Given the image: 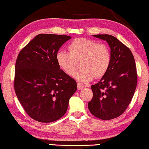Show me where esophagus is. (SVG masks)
<instances>
[{"instance_id": "34e87169", "label": "esophagus", "mask_w": 149, "mask_h": 149, "mask_svg": "<svg viewBox=\"0 0 149 149\" xmlns=\"http://www.w3.org/2000/svg\"><path fill=\"white\" fill-rule=\"evenodd\" d=\"M85 87H86L85 85L82 84L77 83V89H78V90H81V89H83L84 88H85Z\"/></svg>"}]
</instances>
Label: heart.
<instances>
[{
  "label": "heart",
  "mask_w": 149,
  "mask_h": 149,
  "mask_svg": "<svg viewBox=\"0 0 149 149\" xmlns=\"http://www.w3.org/2000/svg\"><path fill=\"white\" fill-rule=\"evenodd\" d=\"M69 53L60 51L56 59L58 66L69 75H72L80 61L81 68L74 75L77 81L86 83L95 76L100 77L106 74L111 64L110 50L104 44L86 38H77L68 47Z\"/></svg>",
  "instance_id": "obj_1"
}]
</instances>
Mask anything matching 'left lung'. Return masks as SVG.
I'll list each match as a JSON object with an SVG mask.
<instances>
[{
    "mask_svg": "<svg viewBox=\"0 0 149 149\" xmlns=\"http://www.w3.org/2000/svg\"><path fill=\"white\" fill-rule=\"evenodd\" d=\"M108 43L111 64L107 72L95 85L91 86L93 97L88 109L102 120L119 117L131 102L137 85L136 67L130 50L111 35H93Z\"/></svg>",
    "mask_w": 149,
    "mask_h": 149,
    "instance_id": "left-lung-1",
    "label": "left lung"
}]
</instances>
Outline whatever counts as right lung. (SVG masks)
I'll list each match as a JSON object with an SVG mask.
<instances>
[{
  "instance_id": "right-lung-1",
  "label": "right lung",
  "mask_w": 149,
  "mask_h": 149,
  "mask_svg": "<svg viewBox=\"0 0 149 149\" xmlns=\"http://www.w3.org/2000/svg\"><path fill=\"white\" fill-rule=\"evenodd\" d=\"M69 36L41 33L19 53L14 88L28 116L42 123L60 119L68 110L77 83L60 69L56 55Z\"/></svg>"
}]
</instances>
